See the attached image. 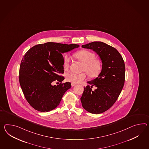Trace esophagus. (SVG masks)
Returning a JSON list of instances; mask_svg holds the SVG:
<instances>
[{
    "label": "esophagus",
    "mask_w": 149,
    "mask_h": 149,
    "mask_svg": "<svg viewBox=\"0 0 149 149\" xmlns=\"http://www.w3.org/2000/svg\"><path fill=\"white\" fill-rule=\"evenodd\" d=\"M72 84V86H75V85H76V84H73V83H72V84Z\"/></svg>",
    "instance_id": "34e87169"
}]
</instances>
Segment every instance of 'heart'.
<instances>
[{
    "label": "heart",
    "mask_w": 149,
    "mask_h": 149,
    "mask_svg": "<svg viewBox=\"0 0 149 149\" xmlns=\"http://www.w3.org/2000/svg\"><path fill=\"white\" fill-rule=\"evenodd\" d=\"M75 56L84 64L82 70L86 72L90 77H96L101 72V62L96 59V56L93 53L87 50H82L76 52ZM70 62V56L69 55H65L63 58V67L65 69H67L69 68ZM86 73H70L67 75L66 80L73 84H79L86 79Z\"/></svg>",
    "instance_id": "obj_1"
}]
</instances>
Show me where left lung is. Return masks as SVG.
I'll return each mask as SVG.
<instances>
[{
  "label": "left lung",
  "instance_id": "8db88e82",
  "mask_svg": "<svg viewBox=\"0 0 149 149\" xmlns=\"http://www.w3.org/2000/svg\"><path fill=\"white\" fill-rule=\"evenodd\" d=\"M82 47L92 49L99 55L102 63L98 77L87 82L81 101L84 109L91 113H101L111 108L118 97L125 81V64L116 48L100 41H94ZM95 86L94 91L91 88Z\"/></svg>",
  "mask_w": 149,
  "mask_h": 149
}]
</instances>
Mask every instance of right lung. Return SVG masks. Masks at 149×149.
I'll use <instances>...</instances> for the list:
<instances>
[{"mask_svg":"<svg viewBox=\"0 0 149 149\" xmlns=\"http://www.w3.org/2000/svg\"><path fill=\"white\" fill-rule=\"evenodd\" d=\"M76 44L47 42L30 48L22 58L19 82L27 101L41 112H48L60 104L63 95L71 88L61 74L64 73L62 54L79 47ZM57 80L61 83L53 86Z\"/></svg>","mask_w":149,"mask_h":149,"instance_id":"obj_1","label":"right lung"}]
</instances>
